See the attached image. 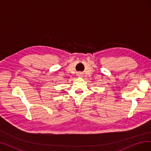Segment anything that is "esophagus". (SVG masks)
Here are the masks:
<instances>
[{"label": "esophagus", "instance_id": "esophagus-1", "mask_svg": "<svg viewBox=\"0 0 151 151\" xmlns=\"http://www.w3.org/2000/svg\"><path fill=\"white\" fill-rule=\"evenodd\" d=\"M79 77H81V74H79V75H78Z\"/></svg>", "mask_w": 151, "mask_h": 151}]
</instances>
